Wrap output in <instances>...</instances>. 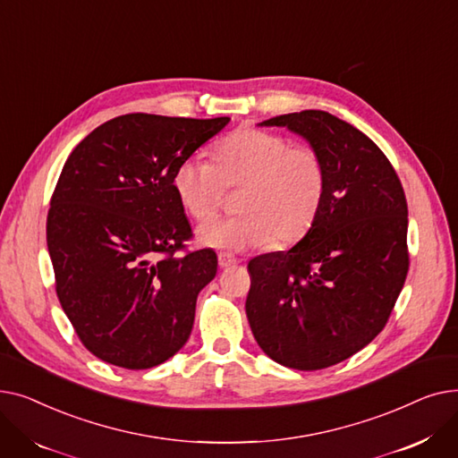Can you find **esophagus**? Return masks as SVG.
<instances>
[{
    "mask_svg": "<svg viewBox=\"0 0 458 458\" xmlns=\"http://www.w3.org/2000/svg\"><path fill=\"white\" fill-rule=\"evenodd\" d=\"M235 263H239V261H237V258H233L232 254H228V252H219V266H221L223 269L233 267Z\"/></svg>",
    "mask_w": 458,
    "mask_h": 458,
    "instance_id": "1",
    "label": "esophagus"
}]
</instances>
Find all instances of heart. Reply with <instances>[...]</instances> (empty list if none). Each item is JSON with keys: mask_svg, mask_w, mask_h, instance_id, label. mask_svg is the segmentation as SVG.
<instances>
[{"mask_svg": "<svg viewBox=\"0 0 458 458\" xmlns=\"http://www.w3.org/2000/svg\"><path fill=\"white\" fill-rule=\"evenodd\" d=\"M213 157L191 156L173 174L180 204L200 223L221 208L226 187H242L239 213L200 226V243L226 250L285 245L314 223L327 191L325 159L314 147L245 126L216 144Z\"/></svg>", "mask_w": 458, "mask_h": 458, "instance_id": "obj_1", "label": "heart"}]
</instances>
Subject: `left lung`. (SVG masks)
<instances>
[{"label": "left lung", "instance_id": "left-lung-1", "mask_svg": "<svg viewBox=\"0 0 458 458\" xmlns=\"http://www.w3.org/2000/svg\"><path fill=\"white\" fill-rule=\"evenodd\" d=\"M285 126L325 159L327 191L301 242L249 261L247 318L275 362L301 371L340 364L386 327L408 273V208L395 168L345 120L308 109Z\"/></svg>", "mask_w": 458, "mask_h": 458}]
</instances>
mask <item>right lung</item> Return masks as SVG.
I'll return each mask as SVG.
<instances>
[{
    "instance_id": "1",
    "label": "right lung",
    "mask_w": 458,
    "mask_h": 458,
    "mask_svg": "<svg viewBox=\"0 0 458 458\" xmlns=\"http://www.w3.org/2000/svg\"><path fill=\"white\" fill-rule=\"evenodd\" d=\"M228 123L130 113L90 131L68 156L46 242L64 314L104 362L148 369L189 340L216 254L185 249L192 232L173 174Z\"/></svg>"
}]
</instances>
